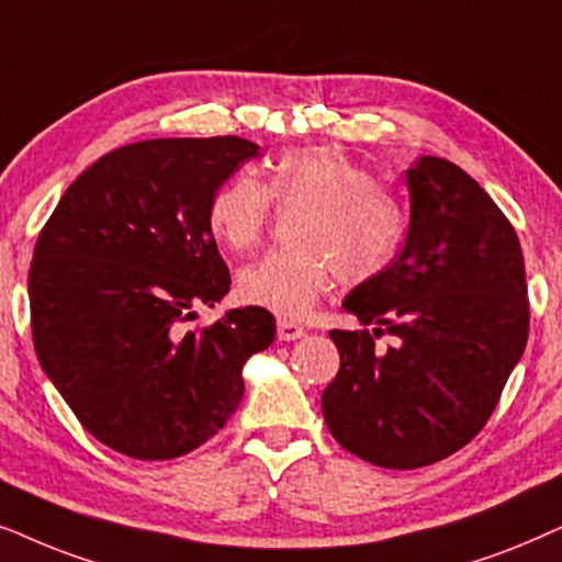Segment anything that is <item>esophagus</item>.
Listing matches in <instances>:
<instances>
[{
	"mask_svg": "<svg viewBox=\"0 0 562 562\" xmlns=\"http://www.w3.org/2000/svg\"><path fill=\"white\" fill-rule=\"evenodd\" d=\"M277 336H280V341H295V339H303L305 336V328L293 324V321H277Z\"/></svg>",
	"mask_w": 562,
	"mask_h": 562,
	"instance_id": "esophagus-1",
	"label": "esophagus"
}]
</instances>
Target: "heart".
I'll return each instance as SVG.
<instances>
[{"instance_id": "obj_1", "label": "heart", "mask_w": 562, "mask_h": 562, "mask_svg": "<svg viewBox=\"0 0 562 562\" xmlns=\"http://www.w3.org/2000/svg\"><path fill=\"white\" fill-rule=\"evenodd\" d=\"M272 200L303 211L293 251H274L238 274V297L280 318H305L328 293L334 274L347 285L368 282L391 267L406 236V211L370 169L334 148H303L280 156L267 187L251 171H236L215 187L207 228L231 251L259 244Z\"/></svg>"}]
</instances>
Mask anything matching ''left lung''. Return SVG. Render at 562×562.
I'll return each instance as SVG.
<instances>
[{
    "label": "left lung",
    "mask_w": 562,
    "mask_h": 562,
    "mask_svg": "<svg viewBox=\"0 0 562 562\" xmlns=\"http://www.w3.org/2000/svg\"><path fill=\"white\" fill-rule=\"evenodd\" d=\"M408 234L391 267L344 311L372 331H331L341 364L321 395L328 431L372 465L414 470L483 429L527 347L519 238L488 192L452 161L406 171ZM380 333L394 344L374 349Z\"/></svg>",
    "instance_id": "1"
}]
</instances>
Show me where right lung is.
Wrapping results in <instances>:
<instances>
[{
	"label": "right lung",
	"instance_id": "1",
	"mask_svg": "<svg viewBox=\"0 0 562 562\" xmlns=\"http://www.w3.org/2000/svg\"><path fill=\"white\" fill-rule=\"evenodd\" d=\"M257 154L238 136L115 148L74 179L37 236V362L110 450L171 460L207 442L241 403L244 364L274 341L272 313L257 305L184 331L231 290L207 203Z\"/></svg>",
	"mask_w": 562,
	"mask_h": 562
}]
</instances>
